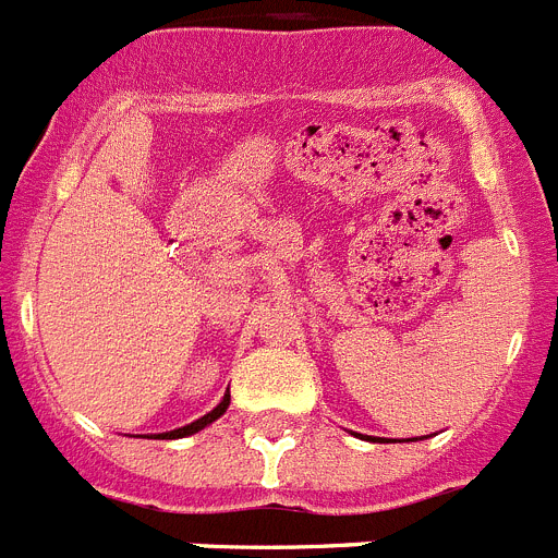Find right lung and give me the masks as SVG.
<instances>
[{
    "label": "right lung",
    "mask_w": 558,
    "mask_h": 558,
    "mask_svg": "<svg viewBox=\"0 0 558 558\" xmlns=\"http://www.w3.org/2000/svg\"><path fill=\"white\" fill-rule=\"evenodd\" d=\"M226 408H229V393H226V397L220 399V405L215 408V411H209V413H206V416L195 418V422H192V425H184V427H179V430H170V433H159V436H156V438H184V436H192V433L204 430V427H206V425H211V422H215V418L223 416Z\"/></svg>",
    "instance_id": "obj_1"
}]
</instances>
